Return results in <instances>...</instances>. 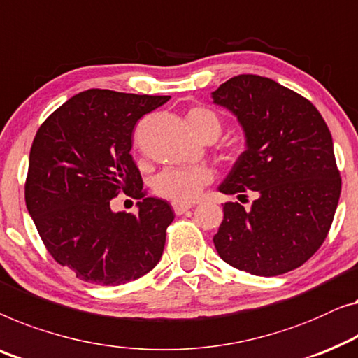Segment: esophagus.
I'll return each instance as SVG.
<instances>
[{
  "instance_id": "1",
  "label": "esophagus",
  "mask_w": 358,
  "mask_h": 358,
  "mask_svg": "<svg viewBox=\"0 0 358 358\" xmlns=\"http://www.w3.org/2000/svg\"><path fill=\"white\" fill-rule=\"evenodd\" d=\"M192 208L190 203H180V201H173V210L176 215H184L185 211H189Z\"/></svg>"
}]
</instances>
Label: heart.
Instances as JSON below:
<instances>
[{
	"label": "heart",
	"mask_w": 358,
	"mask_h": 358,
	"mask_svg": "<svg viewBox=\"0 0 358 358\" xmlns=\"http://www.w3.org/2000/svg\"><path fill=\"white\" fill-rule=\"evenodd\" d=\"M187 122L196 137L215 136L221 132V121L215 111L205 106H194L187 111ZM213 174L206 168H169L162 171L153 182L155 194L174 201H192Z\"/></svg>",
	"instance_id": "b5f03b06"
}]
</instances>
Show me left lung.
<instances>
[{"mask_svg": "<svg viewBox=\"0 0 358 358\" xmlns=\"http://www.w3.org/2000/svg\"><path fill=\"white\" fill-rule=\"evenodd\" d=\"M213 101L234 113L247 150L220 192L255 200L222 205L213 237L220 257L257 276H278L302 266L328 236L341 195L333 137L320 111L268 77L241 74L213 92Z\"/></svg>", "mask_w": 358, "mask_h": 358, "instance_id": "8db88e82", "label": "left lung"}]
</instances>
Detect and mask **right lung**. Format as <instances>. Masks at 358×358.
Listing matches in <instances>:
<instances>
[{"instance_id":"1","label":"right lung","mask_w":358,"mask_h":358,"mask_svg":"<svg viewBox=\"0 0 358 358\" xmlns=\"http://www.w3.org/2000/svg\"><path fill=\"white\" fill-rule=\"evenodd\" d=\"M169 96L90 89L45 119L34 138L25 205L50 255L76 278L98 286L134 281L157 266L174 220L168 201L143 199L132 131ZM119 193L139 213L115 214Z\"/></svg>"}]
</instances>
